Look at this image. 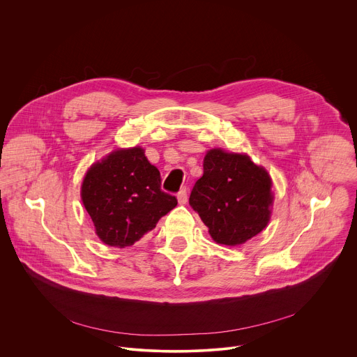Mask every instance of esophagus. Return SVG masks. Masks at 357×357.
I'll list each match as a JSON object with an SVG mask.
<instances>
[{"label": "esophagus", "mask_w": 357, "mask_h": 357, "mask_svg": "<svg viewBox=\"0 0 357 357\" xmlns=\"http://www.w3.org/2000/svg\"><path fill=\"white\" fill-rule=\"evenodd\" d=\"M178 202H179V204H186V202H188V190H186V188H183V189H181L179 192H178Z\"/></svg>", "instance_id": "esophagus-1"}]
</instances>
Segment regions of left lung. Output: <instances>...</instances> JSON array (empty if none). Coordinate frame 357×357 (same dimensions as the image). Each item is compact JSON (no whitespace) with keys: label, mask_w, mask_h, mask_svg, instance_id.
<instances>
[{"label":"left lung","mask_w":357,"mask_h":357,"mask_svg":"<svg viewBox=\"0 0 357 357\" xmlns=\"http://www.w3.org/2000/svg\"><path fill=\"white\" fill-rule=\"evenodd\" d=\"M189 204L217 244L241 245L271 220L272 179L247 154L213 149L203 160V176L195 183Z\"/></svg>","instance_id":"obj_1"}]
</instances>
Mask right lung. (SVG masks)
<instances>
[{
  "label": "right lung",
  "instance_id": "1",
  "mask_svg": "<svg viewBox=\"0 0 357 357\" xmlns=\"http://www.w3.org/2000/svg\"><path fill=\"white\" fill-rule=\"evenodd\" d=\"M81 199L99 240L126 248L155 228L178 200L161 190L160 171L142 147L114 150L86 172Z\"/></svg>",
  "mask_w": 357,
  "mask_h": 357
}]
</instances>
